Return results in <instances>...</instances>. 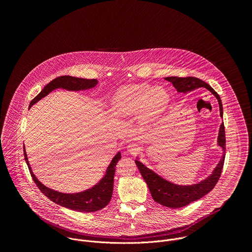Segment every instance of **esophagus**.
Returning a JSON list of instances; mask_svg holds the SVG:
<instances>
[{
    "label": "esophagus",
    "instance_id": "obj_1",
    "mask_svg": "<svg viewBox=\"0 0 252 252\" xmlns=\"http://www.w3.org/2000/svg\"><path fill=\"white\" fill-rule=\"evenodd\" d=\"M126 150H127V152H129L130 154H135V153L138 151V147H137L136 143L130 142V143H128V145H127Z\"/></svg>",
    "mask_w": 252,
    "mask_h": 252
}]
</instances>
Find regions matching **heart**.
Segmentation results:
<instances>
[{"label": "heart", "mask_w": 252, "mask_h": 252, "mask_svg": "<svg viewBox=\"0 0 252 252\" xmlns=\"http://www.w3.org/2000/svg\"><path fill=\"white\" fill-rule=\"evenodd\" d=\"M169 101L166 91L149 84H131L121 88L113 97L112 111L118 117L126 118L139 114L142 123L155 121Z\"/></svg>", "instance_id": "obj_1"}]
</instances>
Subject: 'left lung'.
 Instances as JSON below:
<instances>
[{"instance_id":"8db88e82","label":"left lung","mask_w":252,"mask_h":252,"mask_svg":"<svg viewBox=\"0 0 252 252\" xmlns=\"http://www.w3.org/2000/svg\"><path fill=\"white\" fill-rule=\"evenodd\" d=\"M164 79L170 82L178 93L186 94L188 92H191L195 89L202 88V87L207 89L215 97L218 98V101L220 104V117L223 118V109H222V102H221L220 96L208 84L194 77H188V78L167 77ZM218 143L223 151L222 158L220 160L219 164L213 169L212 173L208 177L203 179V181H201L200 183L194 184L191 186H179V185L172 184L166 181V179L162 178L154 170L147 167L142 162L137 160L138 159L137 158L135 160V164L139 169L141 176L147 183L154 200L166 207L178 208V207L186 206L195 200H198L199 198L207 194L210 190H212L220 177L221 170L224 163V158H225V130H224L223 123L220 125V127Z\"/></svg>"}]
</instances>
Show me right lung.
I'll list each match as a JSON object with an SVG mask.
<instances>
[{
    "instance_id": "right-lung-1",
    "label": "right lung",
    "mask_w": 252,
    "mask_h": 252,
    "mask_svg": "<svg viewBox=\"0 0 252 252\" xmlns=\"http://www.w3.org/2000/svg\"><path fill=\"white\" fill-rule=\"evenodd\" d=\"M96 84H97V80L95 79L88 80V79L69 77V76L58 77L52 82H50L41 91V93L30 102L29 109H31L32 105H33L35 102H38L40 99H42L43 97L48 95L51 92L57 89L79 92V91L93 89L96 86ZM24 156H25V160L28 164L30 173L32 177V181L34 182L35 185H37L39 189L55 203L61 206L66 207L68 209L80 211V212H94L103 208L111 201L112 195H113V189H114V176L116 171V165L118 161L122 158V155L120 152L112 159L110 165L106 168L104 176L100 179L97 185L94 186L92 189H89L85 191L77 192V193H63L44 186L39 179L35 177V175L33 174L31 168V165L28 160L27 153L25 150V146H24Z\"/></svg>"
}]
</instances>
